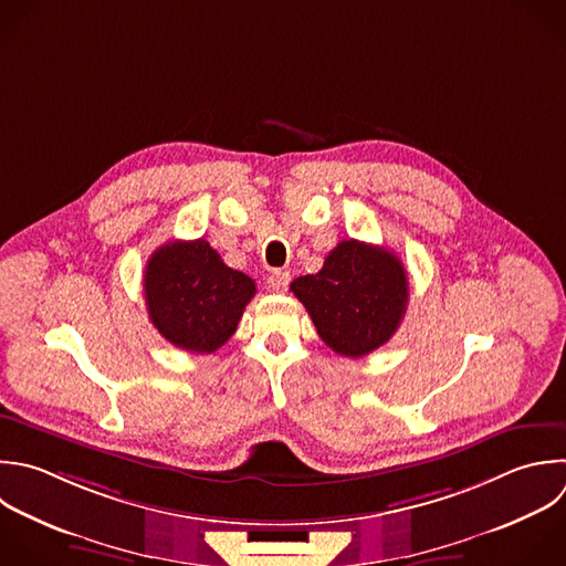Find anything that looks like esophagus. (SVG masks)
Wrapping results in <instances>:
<instances>
[{"mask_svg": "<svg viewBox=\"0 0 566 566\" xmlns=\"http://www.w3.org/2000/svg\"><path fill=\"white\" fill-rule=\"evenodd\" d=\"M290 281H292L290 272L274 270V272L268 276V287H270L272 292H285V290H287V285H290Z\"/></svg>", "mask_w": 566, "mask_h": 566, "instance_id": "1", "label": "esophagus"}]
</instances>
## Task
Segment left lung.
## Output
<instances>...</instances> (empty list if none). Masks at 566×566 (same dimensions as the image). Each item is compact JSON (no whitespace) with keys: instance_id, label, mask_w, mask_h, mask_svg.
I'll list each match as a JSON object with an SVG mask.
<instances>
[{"instance_id":"left-lung-1","label":"left lung","mask_w":566,"mask_h":566,"mask_svg":"<svg viewBox=\"0 0 566 566\" xmlns=\"http://www.w3.org/2000/svg\"><path fill=\"white\" fill-rule=\"evenodd\" d=\"M290 290L305 305L323 343L349 358L385 345L409 301L400 259L356 239L340 241L321 272L298 276Z\"/></svg>"}]
</instances>
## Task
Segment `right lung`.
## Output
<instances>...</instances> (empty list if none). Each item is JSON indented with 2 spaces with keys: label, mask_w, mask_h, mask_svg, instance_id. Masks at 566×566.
<instances>
[{
  "label": "right lung",
  "mask_w": 566,
  "mask_h": 566,
  "mask_svg": "<svg viewBox=\"0 0 566 566\" xmlns=\"http://www.w3.org/2000/svg\"><path fill=\"white\" fill-rule=\"evenodd\" d=\"M148 316L175 347L217 352L256 294L254 281L223 263L206 241H170L153 252L144 274Z\"/></svg>",
  "instance_id": "obj_1"
}]
</instances>
